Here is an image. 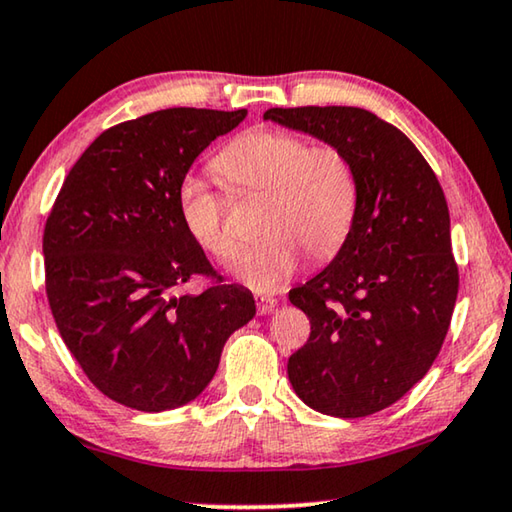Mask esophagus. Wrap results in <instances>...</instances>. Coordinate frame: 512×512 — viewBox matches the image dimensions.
I'll return each instance as SVG.
<instances>
[{
    "instance_id": "obj_1",
    "label": "esophagus",
    "mask_w": 512,
    "mask_h": 512,
    "mask_svg": "<svg viewBox=\"0 0 512 512\" xmlns=\"http://www.w3.org/2000/svg\"><path fill=\"white\" fill-rule=\"evenodd\" d=\"M255 305H257L259 314H269V312H273V307L278 305V300L271 296H255Z\"/></svg>"
}]
</instances>
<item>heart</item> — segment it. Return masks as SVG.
<instances>
[{
  "instance_id": "1",
  "label": "heart",
  "mask_w": 512,
  "mask_h": 512,
  "mask_svg": "<svg viewBox=\"0 0 512 512\" xmlns=\"http://www.w3.org/2000/svg\"><path fill=\"white\" fill-rule=\"evenodd\" d=\"M216 170L239 191L269 193L264 232L271 237L241 257L237 275L257 291H278L298 271L303 248L316 259L335 255L360 207L358 170L337 145H312L287 129H253L216 157ZM180 214L209 255L230 264L241 243L227 227L230 200L189 175L177 193Z\"/></svg>"
}]
</instances>
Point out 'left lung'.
Listing matches in <instances>:
<instances>
[{"label": "left lung", "mask_w": 512, "mask_h": 512, "mask_svg": "<svg viewBox=\"0 0 512 512\" xmlns=\"http://www.w3.org/2000/svg\"><path fill=\"white\" fill-rule=\"evenodd\" d=\"M264 120L337 145L358 170L351 234L330 266L289 291L312 330L287 373L323 415H373L426 376L451 326L458 264L444 191L415 143L367 109L275 107Z\"/></svg>", "instance_id": "left-lung-1"}]
</instances>
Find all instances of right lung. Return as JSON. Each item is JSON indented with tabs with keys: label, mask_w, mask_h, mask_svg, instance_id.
<instances>
[{
	"label": "right lung",
	"mask_w": 512,
	"mask_h": 512,
	"mask_svg": "<svg viewBox=\"0 0 512 512\" xmlns=\"http://www.w3.org/2000/svg\"><path fill=\"white\" fill-rule=\"evenodd\" d=\"M246 109L173 107L125 120L88 145L43 232L45 291L72 358L111 401L143 412L189 403L223 344L255 316L186 230L177 193L198 154ZM196 277L198 297H175Z\"/></svg>",
	"instance_id": "obj_1"
}]
</instances>
